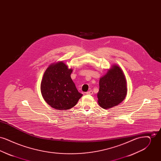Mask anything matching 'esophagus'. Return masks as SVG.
Instances as JSON below:
<instances>
[{"label":"esophagus","mask_w":161,"mask_h":161,"mask_svg":"<svg viewBox=\"0 0 161 161\" xmlns=\"http://www.w3.org/2000/svg\"><path fill=\"white\" fill-rule=\"evenodd\" d=\"M86 94H87V95H92L93 94V91H89L86 92Z\"/></svg>","instance_id":"1"}]
</instances>
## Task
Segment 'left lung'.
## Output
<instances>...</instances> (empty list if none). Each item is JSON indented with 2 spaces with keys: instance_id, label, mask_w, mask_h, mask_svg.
<instances>
[{
  "instance_id": "1",
  "label": "left lung",
  "mask_w": 161,
  "mask_h": 161,
  "mask_svg": "<svg viewBox=\"0 0 161 161\" xmlns=\"http://www.w3.org/2000/svg\"><path fill=\"white\" fill-rule=\"evenodd\" d=\"M126 84L123 70L118 65H113L100 79V89L97 97L100 106L107 109L121 103L127 95Z\"/></svg>"
}]
</instances>
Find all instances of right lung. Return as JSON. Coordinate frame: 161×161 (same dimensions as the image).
Returning <instances> with one entry per match:
<instances>
[{"label":"right lung","instance_id":"add662e5","mask_svg":"<svg viewBox=\"0 0 161 161\" xmlns=\"http://www.w3.org/2000/svg\"><path fill=\"white\" fill-rule=\"evenodd\" d=\"M72 70L63 61L51 64L45 70L40 85L41 93L53 108L60 110L70 109L83 96L71 79Z\"/></svg>","mask_w":161,"mask_h":161}]
</instances>
